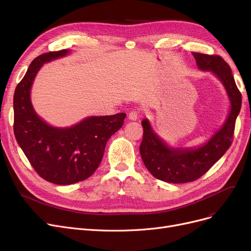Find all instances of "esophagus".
<instances>
[{
  "label": "esophagus",
  "instance_id": "1",
  "mask_svg": "<svg viewBox=\"0 0 251 251\" xmlns=\"http://www.w3.org/2000/svg\"><path fill=\"white\" fill-rule=\"evenodd\" d=\"M138 116H139L138 112L135 111V110H133V111H131V112L128 114V119H129V120L135 121V120H137V119H138Z\"/></svg>",
  "mask_w": 251,
  "mask_h": 251
}]
</instances>
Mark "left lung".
I'll use <instances>...</instances> for the list:
<instances>
[{
	"label": "left lung",
	"mask_w": 251,
	"mask_h": 251,
	"mask_svg": "<svg viewBox=\"0 0 251 251\" xmlns=\"http://www.w3.org/2000/svg\"><path fill=\"white\" fill-rule=\"evenodd\" d=\"M192 55L200 69L212 71L221 79L231 100V111L222 129L204 146L196 150L168 148L153 133L147 119L142 120L143 137L139 151L143 164L153 177L168 183L195 181L221 159L233 142L236 118L241 109V92L235 83L227 62L219 55L201 52H192Z\"/></svg>",
	"instance_id": "obj_1"
}]
</instances>
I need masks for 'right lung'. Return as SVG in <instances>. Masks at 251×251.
Returning a JSON list of instances; mask_svg holds the SVG:
<instances>
[{
    "mask_svg": "<svg viewBox=\"0 0 251 251\" xmlns=\"http://www.w3.org/2000/svg\"><path fill=\"white\" fill-rule=\"evenodd\" d=\"M67 50L36 57L14 92V134L35 172L48 182L70 185L90 177L99 168L105 143L122 127L126 114L89 117L70 128L49 126L30 102L33 79L43 64L67 54Z\"/></svg>",
    "mask_w": 251,
    "mask_h": 251,
    "instance_id": "1",
    "label": "right lung"
}]
</instances>
